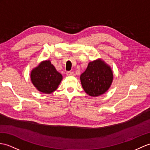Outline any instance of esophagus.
<instances>
[{
    "label": "esophagus",
    "instance_id": "esophagus-1",
    "mask_svg": "<svg viewBox=\"0 0 150 150\" xmlns=\"http://www.w3.org/2000/svg\"><path fill=\"white\" fill-rule=\"evenodd\" d=\"M67 75L68 76H74V75H75V74L73 71H68L67 73Z\"/></svg>",
    "mask_w": 150,
    "mask_h": 150
}]
</instances>
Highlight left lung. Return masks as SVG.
Segmentation results:
<instances>
[{
	"label": "left lung",
	"mask_w": 150,
	"mask_h": 150,
	"mask_svg": "<svg viewBox=\"0 0 150 150\" xmlns=\"http://www.w3.org/2000/svg\"><path fill=\"white\" fill-rule=\"evenodd\" d=\"M113 81V72L110 66L102 59L89 62L81 75V82L88 95L96 97L106 93Z\"/></svg>",
	"instance_id": "left-lung-1"
}]
</instances>
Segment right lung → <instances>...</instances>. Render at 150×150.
Listing matches in <instances>:
<instances>
[{
  "label": "right lung",
  "mask_w": 150,
  "mask_h": 150,
  "mask_svg": "<svg viewBox=\"0 0 150 150\" xmlns=\"http://www.w3.org/2000/svg\"><path fill=\"white\" fill-rule=\"evenodd\" d=\"M62 79L50 60L41 61L30 71V80L38 91L45 94H50L58 88Z\"/></svg>",
  "instance_id": "obj_1"
}]
</instances>
